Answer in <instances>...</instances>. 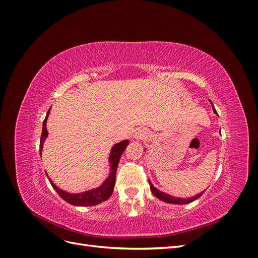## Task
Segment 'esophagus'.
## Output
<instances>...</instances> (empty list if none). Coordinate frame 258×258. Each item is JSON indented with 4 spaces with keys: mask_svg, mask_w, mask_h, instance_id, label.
<instances>
[{
    "mask_svg": "<svg viewBox=\"0 0 258 258\" xmlns=\"http://www.w3.org/2000/svg\"><path fill=\"white\" fill-rule=\"evenodd\" d=\"M145 137H146V131H144V130H139V131L136 132V135H135V138H136L137 140L143 139V138H145Z\"/></svg>",
    "mask_w": 258,
    "mask_h": 258,
    "instance_id": "34e87169",
    "label": "esophagus"
}]
</instances>
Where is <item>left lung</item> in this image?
I'll list each match as a JSON object with an SVG mask.
<instances>
[{
	"mask_svg": "<svg viewBox=\"0 0 258 258\" xmlns=\"http://www.w3.org/2000/svg\"><path fill=\"white\" fill-rule=\"evenodd\" d=\"M211 103H212V102H211ZM213 111H214V113H216L214 107H213ZM148 183H150L151 190H152V192L154 194V196L157 197L158 199H160V200H162V201L168 202V204L185 205V204H189V202H191V201H194V200H196V199H198L199 197L202 196V192H200V194L196 195V196L191 197V198H187V199H185V198H175V197L170 196V195H168V194H166V192H162V191L158 190L157 188H156V187H154V185L151 183L150 179H148Z\"/></svg>",
	"mask_w": 258,
	"mask_h": 258,
	"instance_id": "1",
	"label": "left lung"
}]
</instances>
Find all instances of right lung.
<instances>
[{
    "label": "right lung",
    "mask_w": 258,
    "mask_h": 258,
    "mask_svg": "<svg viewBox=\"0 0 258 258\" xmlns=\"http://www.w3.org/2000/svg\"><path fill=\"white\" fill-rule=\"evenodd\" d=\"M49 112H50V110H48L47 115H46V118L44 119V122H43V130H42L41 142H40V154H42L43 143L45 141V139L48 136V131H47V129H46V121H47V117L49 115ZM128 144H129V141L124 140V141L113 146L111 155H110L111 173L102 186L98 187V188H96V189L88 190V191L81 192V194H69L67 191H63L60 188H58V187L54 185L51 179L49 178V182H50L51 186L53 187V189L58 192V195L62 199H64L67 202H69V204H71L73 206L90 207V206H96L102 201H105L107 198H110L113 194L114 185H115V177H116V170H117V167H118L120 156Z\"/></svg>",
    "instance_id": "obj_1"
}]
</instances>
